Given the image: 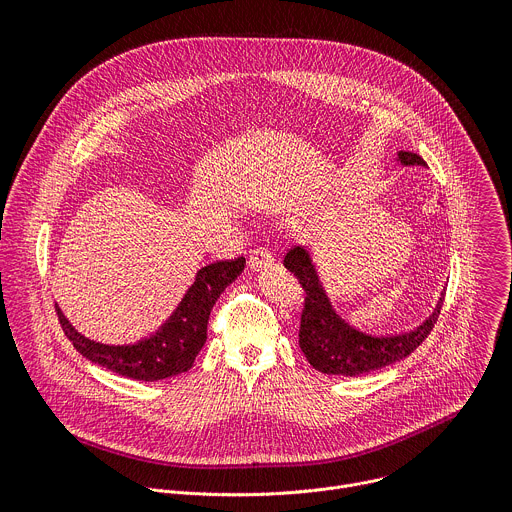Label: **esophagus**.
Listing matches in <instances>:
<instances>
[{
    "label": "esophagus",
    "mask_w": 512,
    "mask_h": 512,
    "mask_svg": "<svg viewBox=\"0 0 512 512\" xmlns=\"http://www.w3.org/2000/svg\"><path fill=\"white\" fill-rule=\"evenodd\" d=\"M271 265H273V255H271V251L265 249V247L255 249V251L251 253V257H249V267H251L253 271H261V269L271 267Z\"/></svg>",
    "instance_id": "obj_1"
}]
</instances>
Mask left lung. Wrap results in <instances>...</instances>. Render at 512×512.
<instances>
[{
  "mask_svg": "<svg viewBox=\"0 0 512 512\" xmlns=\"http://www.w3.org/2000/svg\"><path fill=\"white\" fill-rule=\"evenodd\" d=\"M397 160L403 166H425L423 158L411 152H399ZM283 265L298 277L306 291L300 348L312 367L324 375L358 377L407 358L429 336L444 306L446 291H442V298L437 300L429 318L417 328L387 336L367 334L350 326L334 310L308 247L298 245L291 249L285 255Z\"/></svg>",
  "mask_w": 512,
  "mask_h": 512,
  "instance_id": "8db88e82",
  "label": "left lung"
}]
</instances>
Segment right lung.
<instances>
[{
  "instance_id": "add662e5",
  "label": "right lung",
  "mask_w": 512,
  "mask_h": 512,
  "mask_svg": "<svg viewBox=\"0 0 512 512\" xmlns=\"http://www.w3.org/2000/svg\"><path fill=\"white\" fill-rule=\"evenodd\" d=\"M245 269V259L216 261L202 267L172 316L148 338L133 344H103L72 328L56 306L66 338L87 360L133 381L154 383L192 369L194 358L206 342V326L214 302L225 287Z\"/></svg>"
}]
</instances>
